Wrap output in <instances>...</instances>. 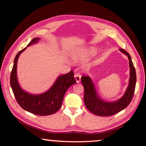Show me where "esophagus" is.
I'll list each match as a JSON object with an SVG mask.
<instances>
[{"mask_svg":"<svg viewBox=\"0 0 146 146\" xmlns=\"http://www.w3.org/2000/svg\"><path fill=\"white\" fill-rule=\"evenodd\" d=\"M75 80H76V83H78L79 82H80V79H81V76H80V75H79V74H77V73H76L75 75Z\"/></svg>","mask_w":146,"mask_h":146,"instance_id":"1","label":"esophagus"}]
</instances>
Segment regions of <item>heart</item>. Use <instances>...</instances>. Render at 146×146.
<instances>
[{
  "mask_svg": "<svg viewBox=\"0 0 146 146\" xmlns=\"http://www.w3.org/2000/svg\"><path fill=\"white\" fill-rule=\"evenodd\" d=\"M96 54V50L93 48H89L81 51L80 54L75 56V61H86Z\"/></svg>",
  "mask_w": 146,
  "mask_h": 146,
  "instance_id": "b5f03b06",
  "label": "heart"
}]
</instances>
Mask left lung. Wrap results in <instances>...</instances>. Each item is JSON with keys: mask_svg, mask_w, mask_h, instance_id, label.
I'll list each match as a JSON object with an SVG mask.
<instances>
[{"mask_svg": "<svg viewBox=\"0 0 146 146\" xmlns=\"http://www.w3.org/2000/svg\"><path fill=\"white\" fill-rule=\"evenodd\" d=\"M119 50L127 56L130 70L129 84L125 92L119 99L113 102H108L103 100L98 95L95 86L90 76L81 77V82L84 90V101L86 107L90 111L96 115L106 117L115 115L126 108L132 100L137 81L135 69L129 54L123 49H119Z\"/></svg>", "mask_w": 146, "mask_h": 146, "instance_id": "obj_1", "label": "left lung"}]
</instances>
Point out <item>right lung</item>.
<instances>
[{"instance_id": "obj_1", "label": "right lung", "mask_w": 146, "mask_h": 146, "mask_svg": "<svg viewBox=\"0 0 146 146\" xmlns=\"http://www.w3.org/2000/svg\"><path fill=\"white\" fill-rule=\"evenodd\" d=\"M40 38H33L27 47L38 42ZM26 48L17 54L14 59L13 66L10 76V84L16 100L21 107L33 114L40 116L50 115L60 108L64 95L71 85L76 83L74 73L71 71L68 73L58 76L51 87L44 93L31 94L21 87L17 78V62L21 54Z\"/></svg>"}]
</instances>
